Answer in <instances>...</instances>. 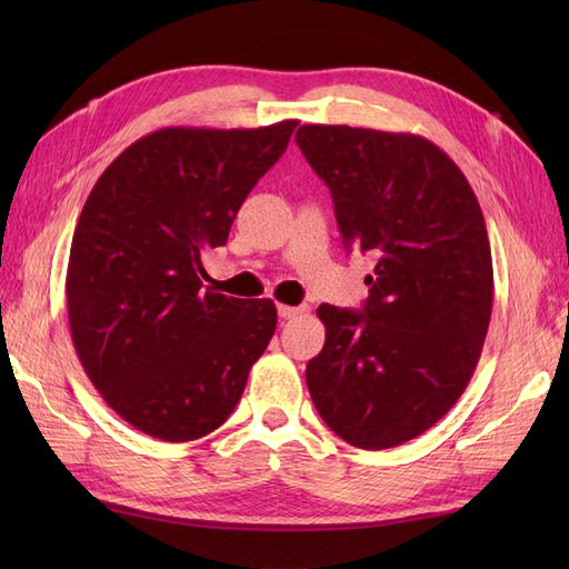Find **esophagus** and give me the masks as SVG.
<instances>
[{"instance_id":"1","label":"esophagus","mask_w":569,"mask_h":569,"mask_svg":"<svg viewBox=\"0 0 569 569\" xmlns=\"http://www.w3.org/2000/svg\"><path fill=\"white\" fill-rule=\"evenodd\" d=\"M303 311H306L303 306H284V303H280V306H278V316H280V318H284V320L297 318V316H301Z\"/></svg>"}]
</instances>
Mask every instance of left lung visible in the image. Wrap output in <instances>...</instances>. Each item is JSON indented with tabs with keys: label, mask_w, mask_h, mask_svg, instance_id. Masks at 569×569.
<instances>
[{
	"label": "left lung",
	"mask_w": 569,
	"mask_h": 569,
	"mask_svg": "<svg viewBox=\"0 0 569 569\" xmlns=\"http://www.w3.org/2000/svg\"><path fill=\"white\" fill-rule=\"evenodd\" d=\"M297 144L330 187L343 247L377 258L360 311L318 308L325 347L306 385L337 437L391 449L439 422L477 368L493 303L485 216L420 134L301 126Z\"/></svg>",
	"instance_id": "8db88e82"
}]
</instances>
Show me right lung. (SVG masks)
Returning <instances> with one entry per match:
<instances>
[{
	"label": "right lung",
	"mask_w": 569,
	"mask_h": 569,
	"mask_svg": "<svg viewBox=\"0 0 569 569\" xmlns=\"http://www.w3.org/2000/svg\"><path fill=\"white\" fill-rule=\"evenodd\" d=\"M297 128H163L130 144L82 206L66 272L73 347L120 418L194 441L230 418L278 325L270 299L201 289L253 184Z\"/></svg>",
	"instance_id": "right-lung-1"
}]
</instances>
